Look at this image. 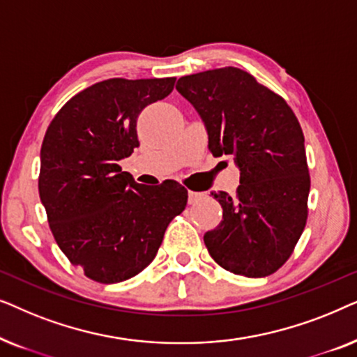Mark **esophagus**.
<instances>
[{
    "instance_id": "obj_1",
    "label": "esophagus",
    "mask_w": 357,
    "mask_h": 357,
    "mask_svg": "<svg viewBox=\"0 0 357 357\" xmlns=\"http://www.w3.org/2000/svg\"><path fill=\"white\" fill-rule=\"evenodd\" d=\"M202 197H203L202 193L192 192V190H190V192H188V203H190V204H195V203L198 202V199H202Z\"/></svg>"
}]
</instances>
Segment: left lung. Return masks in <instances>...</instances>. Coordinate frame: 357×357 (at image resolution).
I'll return each mask as SVG.
<instances>
[{
  "instance_id": "obj_1",
  "label": "left lung",
  "mask_w": 357,
  "mask_h": 357,
  "mask_svg": "<svg viewBox=\"0 0 357 357\" xmlns=\"http://www.w3.org/2000/svg\"><path fill=\"white\" fill-rule=\"evenodd\" d=\"M177 91L202 116L213 155H232L241 170L236 197L211 193L222 221L204 234L209 255L234 275H271L307 222L310 177L299 120L281 96L234 66L180 77Z\"/></svg>"
}]
</instances>
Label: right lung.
Listing matches in <instances>:
<instances>
[{
    "label": "right lung",
    "instance_id": "right-lung-1",
    "mask_svg": "<svg viewBox=\"0 0 357 357\" xmlns=\"http://www.w3.org/2000/svg\"><path fill=\"white\" fill-rule=\"evenodd\" d=\"M175 77H114L71 97L48 125L38 193L58 247L97 282L130 280L154 260L169 222L187 206L175 180L136 183L119 162L138 148L136 121Z\"/></svg>",
    "mask_w": 357,
    "mask_h": 357
}]
</instances>
